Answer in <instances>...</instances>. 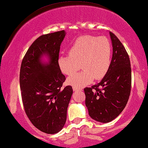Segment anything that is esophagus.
<instances>
[{
    "mask_svg": "<svg viewBox=\"0 0 148 148\" xmlns=\"http://www.w3.org/2000/svg\"><path fill=\"white\" fill-rule=\"evenodd\" d=\"M73 91H82V89H79V88H77V87H73Z\"/></svg>",
    "mask_w": 148,
    "mask_h": 148,
    "instance_id": "esophagus-1",
    "label": "esophagus"
}]
</instances>
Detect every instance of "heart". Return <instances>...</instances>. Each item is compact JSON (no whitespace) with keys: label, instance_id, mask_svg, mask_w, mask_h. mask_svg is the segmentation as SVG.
Instances as JSON below:
<instances>
[{"label":"heart","instance_id":"b5f03b06","mask_svg":"<svg viewBox=\"0 0 148 148\" xmlns=\"http://www.w3.org/2000/svg\"><path fill=\"white\" fill-rule=\"evenodd\" d=\"M69 55L57 59L60 71L64 75L72 74L79 68L82 71L68 77L67 83L77 88L86 86L95 79L99 80L108 73L111 65V45L106 37L81 36L71 45Z\"/></svg>","mask_w":148,"mask_h":148}]
</instances>
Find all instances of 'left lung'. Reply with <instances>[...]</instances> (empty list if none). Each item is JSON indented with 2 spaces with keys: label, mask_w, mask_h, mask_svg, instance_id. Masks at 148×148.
<instances>
[{
  "label": "left lung",
  "mask_w": 148,
  "mask_h": 148,
  "mask_svg": "<svg viewBox=\"0 0 148 148\" xmlns=\"http://www.w3.org/2000/svg\"><path fill=\"white\" fill-rule=\"evenodd\" d=\"M110 35L113 47L110 69L99 83L84 89L89 116L101 123L110 122L120 114L129 99L132 85L129 55L118 38L111 32Z\"/></svg>",
  "instance_id": "8db88e82"
}]
</instances>
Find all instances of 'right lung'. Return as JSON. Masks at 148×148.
Returning a JSON list of instances; mask_svg holds the SVG:
<instances>
[{
  "label": "right lung",
  "mask_w": 148,
  "mask_h": 148,
  "mask_svg": "<svg viewBox=\"0 0 148 148\" xmlns=\"http://www.w3.org/2000/svg\"><path fill=\"white\" fill-rule=\"evenodd\" d=\"M65 35V31H61L37 38L27 51L20 70L21 96L26 114L37 129L49 134L63 129L73 94L71 86L62 87L65 77L57 64Z\"/></svg>",
  "instance_id": "obj_1"
}]
</instances>
